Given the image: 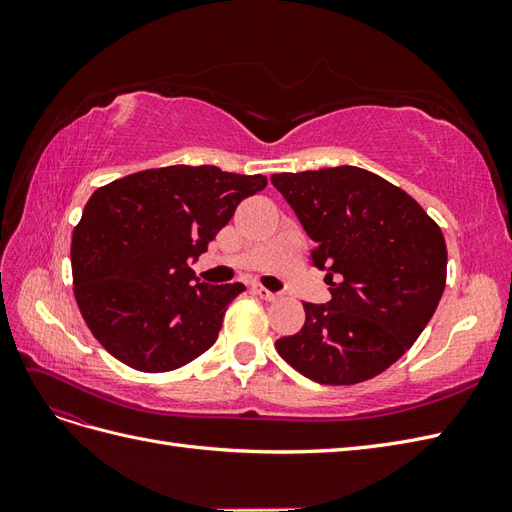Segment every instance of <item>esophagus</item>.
Segmentation results:
<instances>
[{
    "label": "esophagus",
    "mask_w": 512,
    "mask_h": 512,
    "mask_svg": "<svg viewBox=\"0 0 512 512\" xmlns=\"http://www.w3.org/2000/svg\"><path fill=\"white\" fill-rule=\"evenodd\" d=\"M260 299H265V301H275L277 297H280V294L277 292H271V290H267V288H262L260 284H254V288H252Z\"/></svg>",
    "instance_id": "34e87169"
}]
</instances>
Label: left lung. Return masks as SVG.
Listing matches in <instances>:
<instances>
[{
    "instance_id": "obj_1",
    "label": "left lung",
    "mask_w": 512,
    "mask_h": 512,
    "mask_svg": "<svg viewBox=\"0 0 512 512\" xmlns=\"http://www.w3.org/2000/svg\"><path fill=\"white\" fill-rule=\"evenodd\" d=\"M316 243L329 303H303L282 359L320 384H356L389 369L416 342L446 286V243L412 196L356 166L273 175Z\"/></svg>"
}]
</instances>
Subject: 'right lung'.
<instances>
[{"mask_svg":"<svg viewBox=\"0 0 512 512\" xmlns=\"http://www.w3.org/2000/svg\"><path fill=\"white\" fill-rule=\"evenodd\" d=\"M267 177L218 166L134 173L91 194L72 235L74 297L117 361L160 374L209 350L243 284H200L192 262Z\"/></svg>","mask_w":512,"mask_h":512,"instance_id":"1","label":"right lung"}]
</instances>
